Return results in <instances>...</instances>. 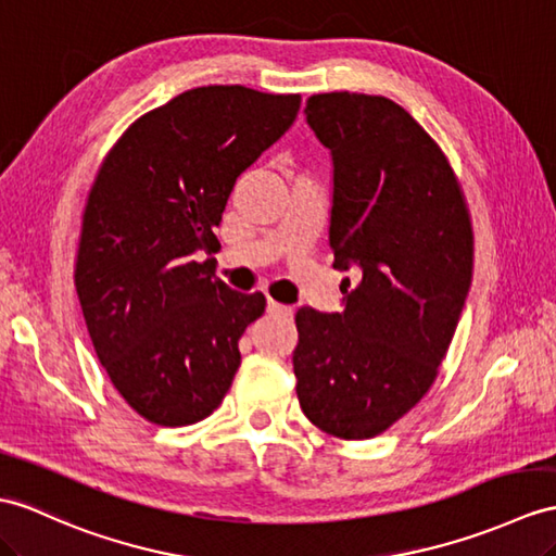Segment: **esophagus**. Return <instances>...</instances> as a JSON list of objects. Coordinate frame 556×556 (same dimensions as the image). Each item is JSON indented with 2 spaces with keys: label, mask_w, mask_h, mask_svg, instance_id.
Wrapping results in <instances>:
<instances>
[{
  "label": "esophagus",
  "mask_w": 556,
  "mask_h": 556,
  "mask_svg": "<svg viewBox=\"0 0 556 556\" xmlns=\"http://www.w3.org/2000/svg\"><path fill=\"white\" fill-rule=\"evenodd\" d=\"M268 311H270V314H276V316H292V306L278 304L274 300H268Z\"/></svg>",
  "instance_id": "1"
}]
</instances>
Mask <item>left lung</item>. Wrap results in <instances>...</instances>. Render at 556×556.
Segmentation results:
<instances>
[{
  "instance_id": "8db88e82",
  "label": "left lung",
  "mask_w": 556,
  "mask_h": 556,
  "mask_svg": "<svg viewBox=\"0 0 556 556\" xmlns=\"http://www.w3.org/2000/svg\"><path fill=\"white\" fill-rule=\"evenodd\" d=\"M306 122L332 155L334 268L358 266L344 311H296V399L325 434H382L434 384L471 286L473 233L457 176L408 111L314 93Z\"/></svg>"
}]
</instances>
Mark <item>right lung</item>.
<instances>
[{"label": "right lung", "mask_w": 556, "mask_h": 556, "mask_svg": "<svg viewBox=\"0 0 556 556\" xmlns=\"http://www.w3.org/2000/svg\"><path fill=\"white\" fill-rule=\"evenodd\" d=\"M300 93L188 89L141 115L105 155L83 214L75 288L93 351L134 410L160 427L212 415L240 365L262 292L210 262L238 176L286 134Z\"/></svg>", "instance_id": "right-lung-1"}]
</instances>
